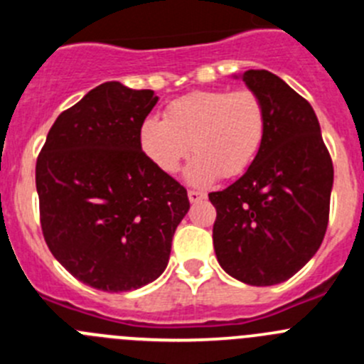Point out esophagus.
I'll return each instance as SVG.
<instances>
[{"mask_svg": "<svg viewBox=\"0 0 364 364\" xmlns=\"http://www.w3.org/2000/svg\"><path fill=\"white\" fill-rule=\"evenodd\" d=\"M188 197H189V202H191V204H198V202L204 200L205 195L200 191H195V189H189Z\"/></svg>", "mask_w": 364, "mask_h": 364, "instance_id": "34e87169", "label": "esophagus"}]
</instances>
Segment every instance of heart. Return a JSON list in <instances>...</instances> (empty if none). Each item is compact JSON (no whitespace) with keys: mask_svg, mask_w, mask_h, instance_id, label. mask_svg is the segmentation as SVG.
Returning a JSON list of instances; mask_svg holds the SVG:
<instances>
[{"mask_svg":"<svg viewBox=\"0 0 364 364\" xmlns=\"http://www.w3.org/2000/svg\"><path fill=\"white\" fill-rule=\"evenodd\" d=\"M266 136V107L252 89H210L176 98L164 118L147 117L138 131L144 154L160 171L173 175L188 154V180L210 186L235 178L255 162Z\"/></svg>","mask_w":364,"mask_h":364,"instance_id":"b5f03b06","label":"heart"}]
</instances>
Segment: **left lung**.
I'll return each mask as SVG.
<instances>
[{"instance_id": "1", "label": "left lung", "mask_w": 364, "mask_h": 364, "mask_svg": "<svg viewBox=\"0 0 364 364\" xmlns=\"http://www.w3.org/2000/svg\"><path fill=\"white\" fill-rule=\"evenodd\" d=\"M266 107V136L237 182L210 193L218 264L237 281L272 286L317 253L330 215L333 164L306 100L269 70H246Z\"/></svg>"}]
</instances>
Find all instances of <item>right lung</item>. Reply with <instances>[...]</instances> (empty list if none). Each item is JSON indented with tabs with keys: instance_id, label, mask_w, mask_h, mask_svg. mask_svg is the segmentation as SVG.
<instances>
[{
	"instance_id": "obj_1",
	"label": "right lung",
	"mask_w": 364,
	"mask_h": 364,
	"mask_svg": "<svg viewBox=\"0 0 364 364\" xmlns=\"http://www.w3.org/2000/svg\"><path fill=\"white\" fill-rule=\"evenodd\" d=\"M159 96L105 82L63 111L38 154L45 242L83 284L129 291L166 269L188 191L144 154L138 131Z\"/></svg>"
}]
</instances>
